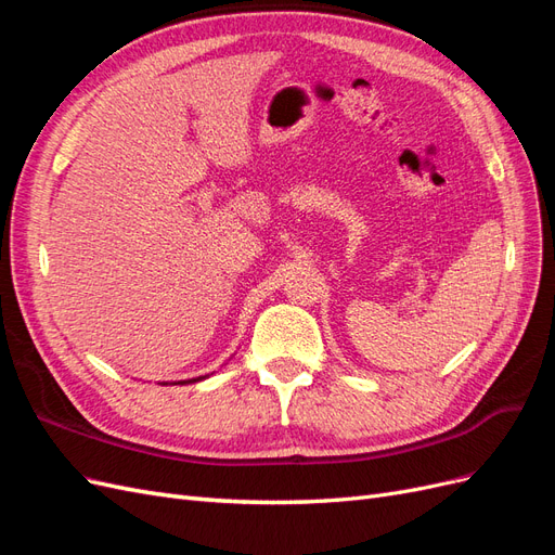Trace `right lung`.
Instances as JSON below:
<instances>
[{"label":"right lung","mask_w":555,"mask_h":555,"mask_svg":"<svg viewBox=\"0 0 555 555\" xmlns=\"http://www.w3.org/2000/svg\"><path fill=\"white\" fill-rule=\"evenodd\" d=\"M210 375H212V373H210ZM210 375H201V377H192V379H180V382H164V386H166V384H192V382L206 379V377H210Z\"/></svg>","instance_id":"right-lung-1"}]
</instances>
